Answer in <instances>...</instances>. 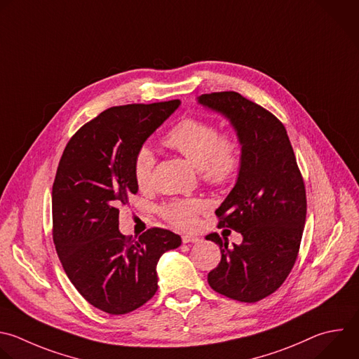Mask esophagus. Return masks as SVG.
Wrapping results in <instances>:
<instances>
[{
	"label": "esophagus",
	"instance_id": "esophagus-1",
	"mask_svg": "<svg viewBox=\"0 0 359 359\" xmlns=\"http://www.w3.org/2000/svg\"><path fill=\"white\" fill-rule=\"evenodd\" d=\"M182 241H183V244H194V243H198L200 241V238H197V236H194V235H183L182 236Z\"/></svg>",
	"mask_w": 359,
	"mask_h": 359
}]
</instances>
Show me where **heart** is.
<instances>
[{
  "instance_id": "b5f03b06",
  "label": "heart",
  "mask_w": 359,
  "mask_h": 359,
  "mask_svg": "<svg viewBox=\"0 0 359 359\" xmlns=\"http://www.w3.org/2000/svg\"><path fill=\"white\" fill-rule=\"evenodd\" d=\"M163 144L183 155L200 170L201 179L214 186L229 183L241 165L240 141L233 133L219 134L218 128L204 119L184 118L163 138ZM155 155L148 147L138 149L133 163V173L140 189L152 184ZM200 198L173 200L161 207V214L180 228H193L197 215L204 211Z\"/></svg>"
}]
</instances>
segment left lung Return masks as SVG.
<instances>
[{"mask_svg":"<svg viewBox=\"0 0 359 359\" xmlns=\"http://www.w3.org/2000/svg\"><path fill=\"white\" fill-rule=\"evenodd\" d=\"M198 102L229 119L241 144L233 189L215 210L218 228L243 235L240 245L208 233L221 261L208 273L212 290L255 303L276 292L289 276L306 222V189L286 128L264 107L235 91L201 94Z\"/></svg>","mask_w":359,"mask_h":359,"instance_id":"obj_1","label":"left lung"}]
</instances>
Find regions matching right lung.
I'll list each match as a JSON object with an SVG mask.
<instances>
[{"mask_svg": "<svg viewBox=\"0 0 359 359\" xmlns=\"http://www.w3.org/2000/svg\"><path fill=\"white\" fill-rule=\"evenodd\" d=\"M180 100L111 107L67 142L52 189L53 243L77 292L108 314H126L158 290L159 258L182 238L149 228L138 240L118 229L119 208L138 193L135 154Z\"/></svg>", "mask_w": 359, "mask_h": 359, "instance_id": "right-lung-1", "label": "right lung"}]
</instances>
